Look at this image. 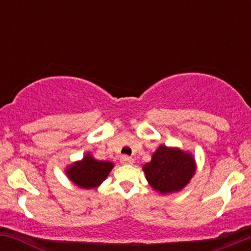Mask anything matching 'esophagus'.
Returning a JSON list of instances; mask_svg holds the SVG:
<instances>
[{
	"label": "esophagus",
	"mask_w": 251,
	"mask_h": 251,
	"mask_svg": "<svg viewBox=\"0 0 251 251\" xmlns=\"http://www.w3.org/2000/svg\"><path fill=\"white\" fill-rule=\"evenodd\" d=\"M120 162H122V164H133V158L128 157V155H123L122 158H120Z\"/></svg>",
	"instance_id": "1"
}]
</instances>
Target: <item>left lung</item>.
Returning a JSON list of instances; mask_svg holds the SVG:
<instances>
[{"label": "left lung", "mask_w": 251, "mask_h": 251, "mask_svg": "<svg viewBox=\"0 0 251 251\" xmlns=\"http://www.w3.org/2000/svg\"><path fill=\"white\" fill-rule=\"evenodd\" d=\"M196 169L191 152L166 145H159L151 162L143 165L150 186L162 195L181 191L195 176Z\"/></svg>", "instance_id": "1"}]
</instances>
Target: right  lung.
Listing matches in <instances>:
<instances>
[{
  "label": "right lung",
  "mask_w": 251,
  "mask_h": 251,
  "mask_svg": "<svg viewBox=\"0 0 251 251\" xmlns=\"http://www.w3.org/2000/svg\"><path fill=\"white\" fill-rule=\"evenodd\" d=\"M114 164L106 160H98L91 152H86L81 160L72 163L65 172L72 183L81 189H96L108 177Z\"/></svg>",
  "instance_id": "1"
}]
</instances>
